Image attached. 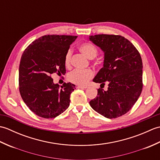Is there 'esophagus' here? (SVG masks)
<instances>
[{
    "instance_id": "esophagus-1",
    "label": "esophagus",
    "mask_w": 160,
    "mask_h": 160,
    "mask_svg": "<svg viewBox=\"0 0 160 160\" xmlns=\"http://www.w3.org/2000/svg\"><path fill=\"white\" fill-rule=\"evenodd\" d=\"M77 88H78V89H87V87H86V86H82V85H78Z\"/></svg>"
}]
</instances>
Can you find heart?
Instances as JSON below:
<instances>
[{
    "mask_svg": "<svg viewBox=\"0 0 160 160\" xmlns=\"http://www.w3.org/2000/svg\"><path fill=\"white\" fill-rule=\"evenodd\" d=\"M80 50L89 59H93L98 55V49L93 44L90 42H83L79 46ZM71 51L69 49L64 56V64L69 67L71 64ZM93 76V71L91 69L80 70L74 69L68 74L67 78L69 82L79 85H84Z\"/></svg>",
    "mask_w": 160,
    "mask_h": 160,
    "instance_id": "heart-1",
    "label": "heart"
}]
</instances>
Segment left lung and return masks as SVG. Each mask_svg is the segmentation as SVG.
Returning a JSON list of instances; mask_svg holds the SVG:
<instances>
[{
    "mask_svg": "<svg viewBox=\"0 0 160 160\" xmlns=\"http://www.w3.org/2000/svg\"><path fill=\"white\" fill-rule=\"evenodd\" d=\"M89 40L104 53L103 67L93 78L96 83H108L107 91L98 89L91 107L105 118L127 113L140 97L143 87L142 61L135 46L119 35L90 36Z\"/></svg>",
    "mask_w": 160,
    "mask_h": 160,
    "instance_id": "8db88e82",
    "label": "left lung"
}]
</instances>
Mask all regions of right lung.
I'll return each instance as SVG.
<instances>
[{"label": "right lung", "mask_w": 160, "mask_h": 160, "mask_svg": "<svg viewBox=\"0 0 160 160\" xmlns=\"http://www.w3.org/2000/svg\"><path fill=\"white\" fill-rule=\"evenodd\" d=\"M78 36L46 35L24 51L19 65V91L24 102L43 118L57 117L69 107L73 84H54L52 74L66 73L64 56Z\"/></svg>", "instance_id": "1"}]
</instances>
